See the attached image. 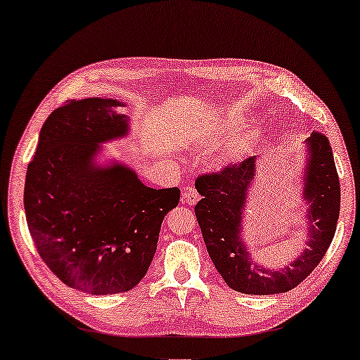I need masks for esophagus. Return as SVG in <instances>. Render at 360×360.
<instances>
[{"instance_id": "34e87169", "label": "esophagus", "mask_w": 360, "mask_h": 360, "mask_svg": "<svg viewBox=\"0 0 360 360\" xmlns=\"http://www.w3.org/2000/svg\"><path fill=\"white\" fill-rule=\"evenodd\" d=\"M199 201V194L194 186H185L181 191V202L188 205H194Z\"/></svg>"}]
</instances>
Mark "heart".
<instances>
[{"mask_svg": "<svg viewBox=\"0 0 360 360\" xmlns=\"http://www.w3.org/2000/svg\"><path fill=\"white\" fill-rule=\"evenodd\" d=\"M247 126H249V120L243 113L233 111L207 129L205 141L209 145L226 143L212 159V164L217 170L239 166L249 156L258 139V132L245 131Z\"/></svg>", "mask_w": 360, "mask_h": 360, "instance_id": "b5f03b06", "label": "heart"}]
</instances>
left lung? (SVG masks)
Here are the masks:
<instances>
[{
	"mask_svg": "<svg viewBox=\"0 0 360 360\" xmlns=\"http://www.w3.org/2000/svg\"><path fill=\"white\" fill-rule=\"evenodd\" d=\"M300 196L304 214V244L295 260L278 269L258 264L244 240V219L262 156H252L220 174L202 175L196 190L202 199L194 212L210 260L233 290L247 295H273L295 288L326 255L340 217V180L327 137L311 134L303 143Z\"/></svg>",
	"mask_w": 360,
	"mask_h": 360,
	"instance_id": "8db88e82",
	"label": "left lung"
}]
</instances>
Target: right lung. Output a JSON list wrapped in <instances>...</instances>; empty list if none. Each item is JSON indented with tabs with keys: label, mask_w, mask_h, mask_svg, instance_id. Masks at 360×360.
<instances>
[{
	"label": "right lung",
	"mask_w": 360,
	"mask_h": 360,
	"mask_svg": "<svg viewBox=\"0 0 360 360\" xmlns=\"http://www.w3.org/2000/svg\"><path fill=\"white\" fill-rule=\"evenodd\" d=\"M117 98L72 100L41 127L23 191L27 225L41 258L63 284L91 295L129 292L148 273L161 223L179 188L155 190L135 169L103 158L131 134Z\"/></svg>",
	"instance_id": "obj_1"
}]
</instances>
